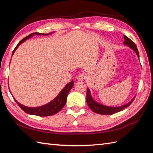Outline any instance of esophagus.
Wrapping results in <instances>:
<instances>
[{"instance_id":"34e87169","label":"esophagus","mask_w":153,"mask_h":153,"mask_svg":"<svg viewBox=\"0 0 153 153\" xmlns=\"http://www.w3.org/2000/svg\"><path fill=\"white\" fill-rule=\"evenodd\" d=\"M85 75L84 74H79V76H77L76 79L77 81H82L83 79H85Z\"/></svg>"}]
</instances>
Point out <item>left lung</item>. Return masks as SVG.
<instances>
[{"instance_id": "obj_1", "label": "left lung", "mask_w": 153, "mask_h": 153, "mask_svg": "<svg viewBox=\"0 0 153 153\" xmlns=\"http://www.w3.org/2000/svg\"><path fill=\"white\" fill-rule=\"evenodd\" d=\"M123 39H124L123 45H124L125 46H127V47H128L130 48H131V49L136 53V54H137V56L139 59V52H138L136 45L131 39H129L128 37L125 36V35H123ZM134 99H135V97H134V98H133L129 102L126 103V104H125V105H122V106H108L102 105V104L97 102L96 100H94L93 97L91 96V94L90 89L89 88H87V100H87V105H88L91 110H93L94 112H95L97 114H99L111 115L114 113L121 111V110H122L123 109L127 108V107L130 105L131 102L134 101Z\"/></svg>"}]
</instances>
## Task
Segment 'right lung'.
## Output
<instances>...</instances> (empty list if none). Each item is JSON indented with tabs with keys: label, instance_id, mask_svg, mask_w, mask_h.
<instances>
[{
	"label": "right lung",
	"instance_id": "add662e5",
	"mask_svg": "<svg viewBox=\"0 0 153 153\" xmlns=\"http://www.w3.org/2000/svg\"><path fill=\"white\" fill-rule=\"evenodd\" d=\"M54 33V32H51L50 33L45 34V33H33L30 35H29L28 36L25 37L24 39H23L22 40L19 42V43L17 45V46L16 47L14 50L13 51L12 55L14 54L16 50L17 49L18 47L22 44L24 42H25L27 39H30L31 37H33L35 35H51L52 33ZM74 82L72 80L71 81L70 83L66 84V86H65L64 88L60 91V92L58 93V95L55 97V98L51 100V102L46 104V105L40 106H37V107H29L22 105V104L18 102L14 98V100L18 104L19 106L24 110L25 112H26L28 114H31V115H35V116H52L54 115L55 114H56L62 109L63 107L64 106L67 100V97L68 93H69L71 89L74 86ZM10 91V89H9ZM11 93V92H10Z\"/></svg>",
	"mask_w": 153,
	"mask_h": 153
}]
</instances>
